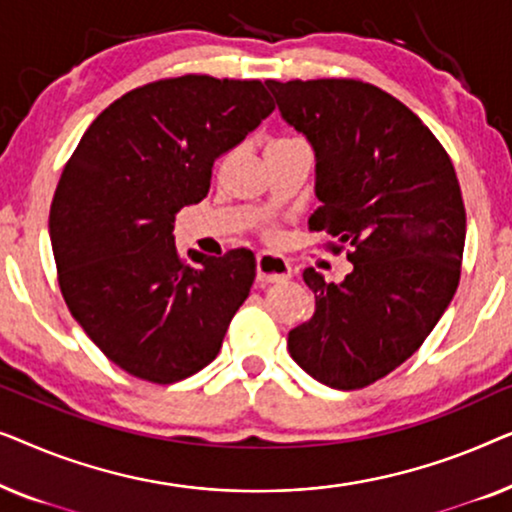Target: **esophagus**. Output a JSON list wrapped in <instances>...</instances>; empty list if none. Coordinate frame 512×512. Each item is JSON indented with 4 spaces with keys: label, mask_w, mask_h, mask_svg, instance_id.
Segmentation results:
<instances>
[{
    "label": "esophagus",
    "mask_w": 512,
    "mask_h": 512,
    "mask_svg": "<svg viewBox=\"0 0 512 512\" xmlns=\"http://www.w3.org/2000/svg\"><path fill=\"white\" fill-rule=\"evenodd\" d=\"M291 277V265L286 258L277 254H263L256 256V282L258 284H277Z\"/></svg>",
    "instance_id": "esophagus-1"
}]
</instances>
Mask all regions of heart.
Listing matches in <instances>:
<instances>
[{
	"label": "heart",
	"mask_w": 512,
	"mask_h": 512,
	"mask_svg": "<svg viewBox=\"0 0 512 512\" xmlns=\"http://www.w3.org/2000/svg\"><path fill=\"white\" fill-rule=\"evenodd\" d=\"M279 142H286V139H279Z\"/></svg>",
	"instance_id": "heart-1"
}]
</instances>
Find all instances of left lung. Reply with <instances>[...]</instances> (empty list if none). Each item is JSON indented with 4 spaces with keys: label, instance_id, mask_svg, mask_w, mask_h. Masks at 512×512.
Segmentation results:
<instances>
[{
    "label": "left lung",
    "instance_id": "1",
    "mask_svg": "<svg viewBox=\"0 0 512 512\" xmlns=\"http://www.w3.org/2000/svg\"><path fill=\"white\" fill-rule=\"evenodd\" d=\"M279 114L317 156L321 207L310 230L349 247L340 284L314 268L310 321L289 333L293 361L333 389H363L422 347L459 286L466 209L443 144L419 116L354 79L265 81Z\"/></svg>",
    "mask_w": 512,
    "mask_h": 512
}]
</instances>
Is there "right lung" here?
Returning <instances> with one entry per match:
<instances>
[{
  "label": "right lung",
  "instance_id": "add662e5",
  "mask_svg": "<svg viewBox=\"0 0 512 512\" xmlns=\"http://www.w3.org/2000/svg\"><path fill=\"white\" fill-rule=\"evenodd\" d=\"M275 104L261 81L186 74L130 90L83 132L51 205L62 298L109 361L153 384L219 354L256 277L249 249L174 247V216L209 193L214 160Z\"/></svg>",
  "mask_w": 512,
  "mask_h": 512
}]
</instances>
